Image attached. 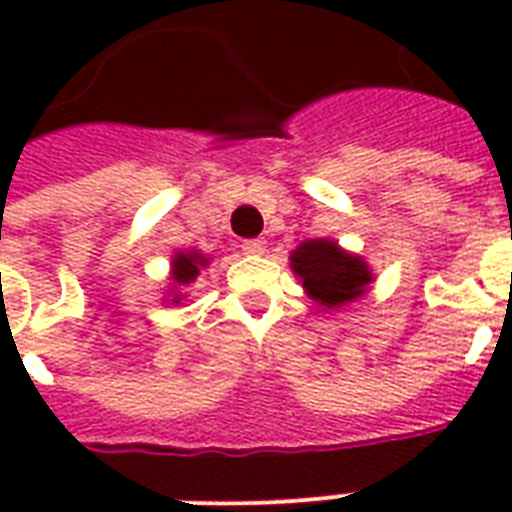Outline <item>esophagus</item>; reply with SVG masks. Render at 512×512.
Returning <instances> with one entry per match:
<instances>
[{"mask_svg":"<svg viewBox=\"0 0 512 512\" xmlns=\"http://www.w3.org/2000/svg\"><path fill=\"white\" fill-rule=\"evenodd\" d=\"M241 249L247 252V255H263L265 252V241L263 239H247L241 244Z\"/></svg>","mask_w":512,"mask_h":512,"instance_id":"obj_1","label":"esophagus"}]
</instances>
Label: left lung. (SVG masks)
<instances>
[{"label": "left lung", "mask_w": 512, "mask_h": 512, "mask_svg": "<svg viewBox=\"0 0 512 512\" xmlns=\"http://www.w3.org/2000/svg\"><path fill=\"white\" fill-rule=\"evenodd\" d=\"M289 268L303 281L311 300L324 308L353 303L372 284V271L358 255H350L329 239H308L289 255Z\"/></svg>", "instance_id": "obj_1"}]
</instances>
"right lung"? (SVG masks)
Instances as JSON below:
<instances>
[{"label":"right lung","instance_id":"1","mask_svg":"<svg viewBox=\"0 0 512 512\" xmlns=\"http://www.w3.org/2000/svg\"><path fill=\"white\" fill-rule=\"evenodd\" d=\"M209 260L201 252H177L172 257V281H175L177 287H188L191 281H196L199 271L207 265ZM180 297L183 295H175L172 303H180Z\"/></svg>","mask_w":512,"mask_h":512}]
</instances>
